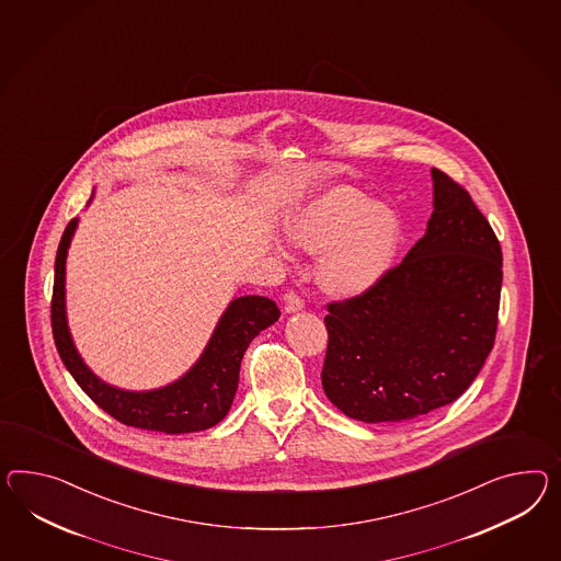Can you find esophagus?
<instances>
[{"mask_svg": "<svg viewBox=\"0 0 561 561\" xmlns=\"http://www.w3.org/2000/svg\"><path fill=\"white\" fill-rule=\"evenodd\" d=\"M301 297L295 293V290H288L287 295H285V311L287 313H295V311H301L302 309Z\"/></svg>", "mask_w": 561, "mask_h": 561, "instance_id": "1", "label": "esophagus"}]
</instances>
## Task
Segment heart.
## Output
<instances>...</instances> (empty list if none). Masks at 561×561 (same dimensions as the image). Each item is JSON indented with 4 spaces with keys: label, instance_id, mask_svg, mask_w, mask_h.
Here are the masks:
<instances>
[{
    "label": "heart",
    "instance_id": "heart-1",
    "mask_svg": "<svg viewBox=\"0 0 561 561\" xmlns=\"http://www.w3.org/2000/svg\"><path fill=\"white\" fill-rule=\"evenodd\" d=\"M290 240L309 254H321V287L354 297L390 268L401 242V219L358 188L335 187L302 209L290 224Z\"/></svg>",
    "mask_w": 561,
    "mask_h": 561
}]
</instances>
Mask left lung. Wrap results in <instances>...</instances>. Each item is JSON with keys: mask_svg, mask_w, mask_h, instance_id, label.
I'll return each instance as SVG.
<instances>
[{"mask_svg": "<svg viewBox=\"0 0 561 561\" xmlns=\"http://www.w3.org/2000/svg\"><path fill=\"white\" fill-rule=\"evenodd\" d=\"M433 214L401 264L328 305L321 385L344 415L401 423L456 401L496 337L503 252L470 193L433 169Z\"/></svg>", "mask_w": 561, "mask_h": 561, "instance_id": "obj_1", "label": "left lung"}]
</instances>
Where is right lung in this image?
Masks as SVG:
<instances>
[{"mask_svg":"<svg viewBox=\"0 0 561 561\" xmlns=\"http://www.w3.org/2000/svg\"><path fill=\"white\" fill-rule=\"evenodd\" d=\"M77 219L62 231L55 260L50 323L58 356L87 397L128 427L148 432L195 433L217 425L230 411L240 382V364L250 342L280 317L276 302L248 295L230 302L202 358L169 387L131 392L110 387L91 373L72 345L65 316V262Z\"/></svg>","mask_w":561,"mask_h":561,"instance_id":"1","label":"right lung"}]
</instances>
